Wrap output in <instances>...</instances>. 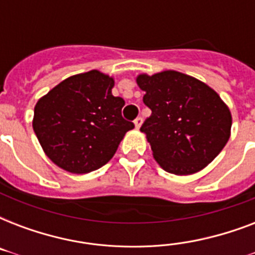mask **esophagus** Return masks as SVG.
Masks as SVG:
<instances>
[{"label": "esophagus", "instance_id": "esophagus-1", "mask_svg": "<svg viewBox=\"0 0 255 255\" xmlns=\"http://www.w3.org/2000/svg\"><path fill=\"white\" fill-rule=\"evenodd\" d=\"M141 123H143V118H141V116H137L135 119V122H133V124H135V127L137 128V129L141 127Z\"/></svg>", "mask_w": 255, "mask_h": 255}]
</instances>
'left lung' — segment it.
<instances>
[{
	"label": "left lung",
	"mask_w": 255,
	"mask_h": 255,
	"mask_svg": "<svg viewBox=\"0 0 255 255\" xmlns=\"http://www.w3.org/2000/svg\"><path fill=\"white\" fill-rule=\"evenodd\" d=\"M152 115L140 131L164 170L185 176L212 163L230 137L232 114L217 92L186 74L167 70L136 78Z\"/></svg>",
	"instance_id": "obj_1"
}]
</instances>
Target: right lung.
<instances>
[{"instance_id": "obj_1", "label": "right lung", "mask_w": 255, "mask_h": 255, "mask_svg": "<svg viewBox=\"0 0 255 255\" xmlns=\"http://www.w3.org/2000/svg\"><path fill=\"white\" fill-rule=\"evenodd\" d=\"M114 85V78L91 70L67 78L38 100L34 132L55 165L88 173L115 155L135 126L123 119L124 100L112 95Z\"/></svg>"}]
</instances>
